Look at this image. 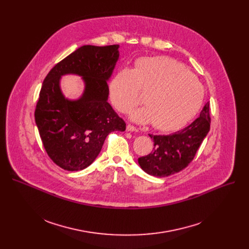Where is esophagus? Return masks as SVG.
Instances as JSON below:
<instances>
[{
	"mask_svg": "<svg viewBox=\"0 0 249 249\" xmlns=\"http://www.w3.org/2000/svg\"><path fill=\"white\" fill-rule=\"evenodd\" d=\"M127 131H128V132H137L138 129H137L136 127H134L133 125H130V124H129V125L127 126Z\"/></svg>",
	"mask_w": 249,
	"mask_h": 249,
	"instance_id": "obj_1",
	"label": "esophagus"
}]
</instances>
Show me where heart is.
I'll return each mask as SVG.
<instances>
[{
	"label": "heart",
	"instance_id": "1",
	"mask_svg": "<svg viewBox=\"0 0 249 249\" xmlns=\"http://www.w3.org/2000/svg\"><path fill=\"white\" fill-rule=\"evenodd\" d=\"M147 92V106L134 110L132 120L153 123L160 131H173L189 122L201 108L204 88L181 63L165 57H144L134 69L122 68L112 77L108 91L114 107L126 113Z\"/></svg>",
	"mask_w": 249,
	"mask_h": 249
}]
</instances>
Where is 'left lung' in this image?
Segmentation results:
<instances>
[{
    "label": "left lung",
    "instance_id": "1",
    "mask_svg": "<svg viewBox=\"0 0 249 249\" xmlns=\"http://www.w3.org/2000/svg\"><path fill=\"white\" fill-rule=\"evenodd\" d=\"M210 103L207 102L200 116L189 126L170 135H151L154 151L138 159L145 172L157 177H165L184 169L194 159L203 140L210 130Z\"/></svg>",
    "mask_w": 249,
    "mask_h": 249
}]
</instances>
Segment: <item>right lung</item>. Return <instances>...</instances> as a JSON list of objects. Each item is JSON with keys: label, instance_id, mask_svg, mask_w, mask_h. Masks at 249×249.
I'll list each match as a JSON object with an SVG mask.
<instances>
[{"label": "right lung", "instance_id": "obj_1", "mask_svg": "<svg viewBox=\"0 0 249 249\" xmlns=\"http://www.w3.org/2000/svg\"><path fill=\"white\" fill-rule=\"evenodd\" d=\"M119 45H84L59 62L46 76L35 109V123L50 159L78 171L99 155L107 135L126 124L108 103V82L119 59ZM82 78L85 89L76 100L60 89L63 75Z\"/></svg>", "mask_w": 249, "mask_h": 249}]
</instances>
